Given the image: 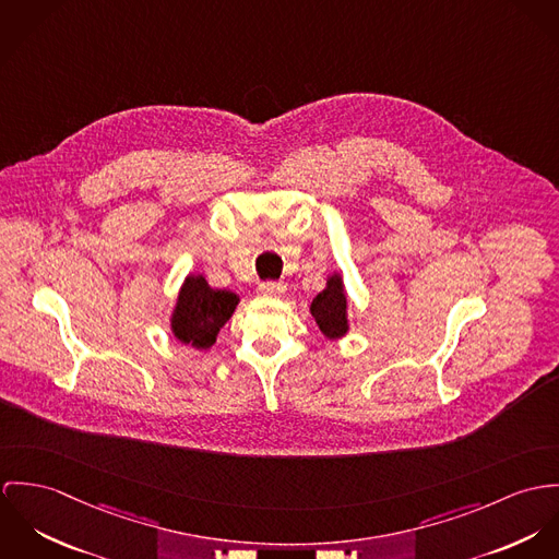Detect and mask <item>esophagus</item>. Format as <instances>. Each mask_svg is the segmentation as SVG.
Segmentation results:
<instances>
[{"label":"esophagus","mask_w":559,"mask_h":559,"mask_svg":"<svg viewBox=\"0 0 559 559\" xmlns=\"http://www.w3.org/2000/svg\"><path fill=\"white\" fill-rule=\"evenodd\" d=\"M259 294L265 298H278L285 294V285L283 283H261Z\"/></svg>","instance_id":"obj_1"}]
</instances>
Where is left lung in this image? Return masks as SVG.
Instances as JSON below:
<instances>
[{
    "label": "left lung",
    "mask_w": 559,
    "mask_h": 559,
    "mask_svg": "<svg viewBox=\"0 0 559 559\" xmlns=\"http://www.w3.org/2000/svg\"><path fill=\"white\" fill-rule=\"evenodd\" d=\"M349 298L341 272L325 278V287L310 300V314L328 341H338L349 334Z\"/></svg>",
    "instance_id": "8db88e82"
}]
</instances>
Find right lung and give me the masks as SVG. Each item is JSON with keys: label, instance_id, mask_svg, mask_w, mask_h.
Wrapping results in <instances>:
<instances>
[{"label": "right lung", "instance_id": "add662e5", "mask_svg": "<svg viewBox=\"0 0 559 559\" xmlns=\"http://www.w3.org/2000/svg\"><path fill=\"white\" fill-rule=\"evenodd\" d=\"M238 305V294L229 289H214L203 274H188L169 314L171 334L176 341L194 347L197 352L210 349Z\"/></svg>", "mask_w": 559, "mask_h": 559}]
</instances>
